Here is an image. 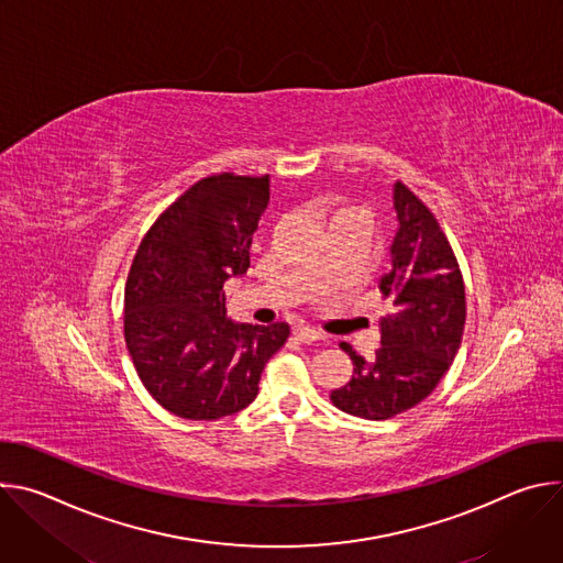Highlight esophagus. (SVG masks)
<instances>
[{"instance_id":"esophagus-1","label":"esophagus","mask_w":563,"mask_h":563,"mask_svg":"<svg viewBox=\"0 0 563 563\" xmlns=\"http://www.w3.org/2000/svg\"><path fill=\"white\" fill-rule=\"evenodd\" d=\"M294 336H296L298 341H302V343H313V341L323 339V334H320V332L313 330V328H309V325H296V328H294Z\"/></svg>"}]
</instances>
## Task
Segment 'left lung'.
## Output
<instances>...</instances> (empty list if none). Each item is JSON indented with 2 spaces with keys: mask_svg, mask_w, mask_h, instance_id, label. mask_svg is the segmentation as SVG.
Wrapping results in <instances>:
<instances>
[{
  "mask_svg": "<svg viewBox=\"0 0 563 563\" xmlns=\"http://www.w3.org/2000/svg\"><path fill=\"white\" fill-rule=\"evenodd\" d=\"M394 209L391 272L378 283L380 298L391 302V313L380 318L383 345L365 361L341 343L354 374L330 394L339 410L369 421L404 415L428 398L452 365L465 325V285L439 220L400 180Z\"/></svg>",
  "mask_w": 563,
  "mask_h": 563,
  "instance_id": "obj_1",
  "label": "left lung"
}]
</instances>
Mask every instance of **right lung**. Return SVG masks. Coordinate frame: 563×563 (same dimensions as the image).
I'll return each instance as SVG.
<instances>
[{"label": "right lung", "mask_w": 563, "mask_h": 563, "mask_svg": "<svg viewBox=\"0 0 563 563\" xmlns=\"http://www.w3.org/2000/svg\"><path fill=\"white\" fill-rule=\"evenodd\" d=\"M269 205L267 176H207L144 233L124 285V341L159 406L216 421L245 410L287 323L235 325L222 285L250 269L252 235Z\"/></svg>", "instance_id": "1"}]
</instances>
